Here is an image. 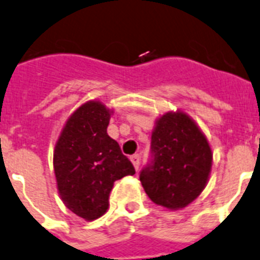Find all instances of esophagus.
Wrapping results in <instances>:
<instances>
[{
	"label": "esophagus",
	"mask_w": 260,
	"mask_h": 260,
	"mask_svg": "<svg viewBox=\"0 0 260 260\" xmlns=\"http://www.w3.org/2000/svg\"><path fill=\"white\" fill-rule=\"evenodd\" d=\"M131 161H132V164H134L135 170H139V167H140V155H137V153H135V155L131 156Z\"/></svg>",
	"instance_id": "1"
}]
</instances>
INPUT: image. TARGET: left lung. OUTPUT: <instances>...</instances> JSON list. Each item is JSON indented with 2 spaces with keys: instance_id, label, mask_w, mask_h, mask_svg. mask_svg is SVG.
<instances>
[{
  "instance_id": "obj_1",
  "label": "left lung",
  "mask_w": 260,
  "mask_h": 260,
  "mask_svg": "<svg viewBox=\"0 0 260 260\" xmlns=\"http://www.w3.org/2000/svg\"><path fill=\"white\" fill-rule=\"evenodd\" d=\"M152 161L140 172L149 199L167 210H181L206 188L212 151L206 135L185 112H167L152 131Z\"/></svg>"
}]
</instances>
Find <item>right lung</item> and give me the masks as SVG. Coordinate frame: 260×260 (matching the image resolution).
I'll return each instance as SVG.
<instances>
[{
  "label": "right lung",
  "mask_w": 260,
  "mask_h": 260,
  "mask_svg": "<svg viewBox=\"0 0 260 260\" xmlns=\"http://www.w3.org/2000/svg\"><path fill=\"white\" fill-rule=\"evenodd\" d=\"M112 113L101 101H86L69 116L54 145L53 168L61 200L88 221L107 212L115 181L135 174L117 141L107 134Z\"/></svg>",
  "instance_id": "right-lung-1"
}]
</instances>
